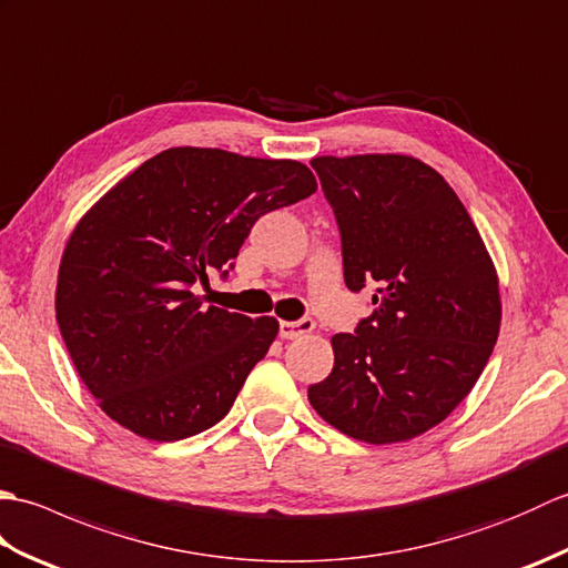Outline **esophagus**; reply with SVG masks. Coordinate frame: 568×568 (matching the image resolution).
<instances>
[{"mask_svg": "<svg viewBox=\"0 0 568 568\" xmlns=\"http://www.w3.org/2000/svg\"><path fill=\"white\" fill-rule=\"evenodd\" d=\"M312 329H315V322H312L310 317H303V320H297V322H281V336H283V339H297V336L310 334Z\"/></svg>", "mask_w": 568, "mask_h": 568, "instance_id": "34e87169", "label": "esophagus"}]
</instances>
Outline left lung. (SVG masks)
<instances>
[{"mask_svg":"<svg viewBox=\"0 0 568 568\" xmlns=\"http://www.w3.org/2000/svg\"><path fill=\"white\" fill-rule=\"evenodd\" d=\"M342 234L348 291L373 315L334 334V368L307 388L332 427L368 444L419 437L464 400L500 332L498 273L449 183L413 155L312 159Z\"/></svg>","mask_w":568,"mask_h":568,"instance_id":"1","label":"left lung"}]
</instances>
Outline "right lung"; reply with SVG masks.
Listing matches in <instances>:
<instances>
[{
    "label": "right lung",
    "mask_w": 568,
    "mask_h": 568,
    "mask_svg": "<svg viewBox=\"0 0 568 568\" xmlns=\"http://www.w3.org/2000/svg\"><path fill=\"white\" fill-rule=\"evenodd\" d=\"M300 161L168 149L82 216L60 258L55 320L82 383L116 425L178 442L216 425L277 320L202 305L265 212L310 197Z\"/></svg>",
    "instance_id": "1"
}]
</instances>
